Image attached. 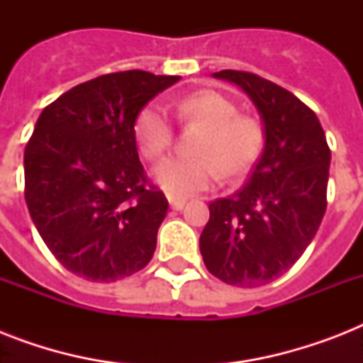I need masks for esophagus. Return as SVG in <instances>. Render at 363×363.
Masks as SVG:
<instances>
[{"mask_svg":"<svg viewBox=\"0 0 363 363\" xmlns=\"http://www.w3.org/2000/svg\"><path fill=\"white\" fill-rule=\"evenodd\" d=\"M169 205H171V209L181 211L182 207L186 205V199H184V198H169Z\"/></svg>","mask_w":363,"mask_h":363,"instance_id":"34e87169","label":"esophagus"}]
</instances>
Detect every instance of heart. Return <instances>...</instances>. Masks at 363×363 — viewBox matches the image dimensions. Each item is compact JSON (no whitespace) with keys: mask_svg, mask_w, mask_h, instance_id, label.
I'll use <instances>...</instances> for the list:
<instances>
[{"mask_svg":"<svg viewBox=\"0 0 363 363\" xmlns=\"http://www.w3.org/2000/svg\"><path fill=\"white\" fill-rule=\"evenodd\" d=\"M182 121L207 125L198 147V158L171 156L154 167V182L173 198H186L209 190L218 181V165L226 175H241L258 158L264 131L250 116H239L232 99L213 90L184 96L175 104ZM135 139L141 152L160 158L173 141L169 111L158 101L147 104L135 118Z\"/></svg>","mask_w":363,"mask_h":363,"instance_id":"heart-1","label":"heart"}]
</instances>
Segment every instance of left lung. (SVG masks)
Wrapping results in <instances>:
<instances>
[{
    "label": "left lung",
    "instance_id": "obj_1",
    "mask_svg": "<svg viewBox=\"0 0 363 363\" xmlns=\"http://www.w3.org/2000/svg\"><path fill=\"white\" fill-rule=\"evenodd\" d=\"M247 94L264 124V152L245 186L209 203L199 238L207 269L254 288L282 277L309 247L326 213L330 148L313 111L275 82L247 71L213 73Z\"/></svg>",
    "mask_w": 363,
    "mask_h": 363
}]
</instances>
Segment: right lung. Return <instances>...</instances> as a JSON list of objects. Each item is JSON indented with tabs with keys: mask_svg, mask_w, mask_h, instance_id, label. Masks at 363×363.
<instances>
[{
	"mask_svg": "<svg viewBox=\"0 0 363 363\" xmlns=\"http://www.w3.org/2000/svg\"><path fill=\"white\" fill-rule=\"evenodd\" d=\"M181 77H96L43 109L26 145V203L48 250L71 273L111 282L150 262L167 199L147 184L135 143L145 105Z\"/></svg>",
	"mask_w": 363,
	"mask_h": 363,
	"instance_id": "1",
	"label": "right lung"
}]
</instances>
